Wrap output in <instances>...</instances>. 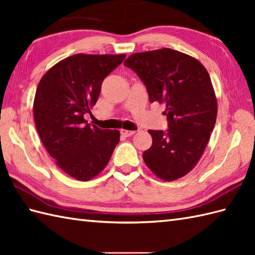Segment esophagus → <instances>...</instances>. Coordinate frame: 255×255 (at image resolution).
Instances as JSON below:
<instances>
[{
  "label": "esophagus",
  "mask_w": 255,
  "mask_h": 255,
  "mask_svg": "<svg viewBox=\"0 0 255 255\" xmlns=\"http://www.w3.org/2000/svg\"><path fill=\"white\" fill-rule=\"evenodd\" d=\"M134 132H136V131L126 130V129H121V133L125 137H130V136H132V134H134Z\"/></svg>",
  "instance_id": "esophagus-1"
}]
</instances>
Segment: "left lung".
Listing matches in <instances>:
<instances>
[{
	"label": "left lung",
	"instance_id": "1",
	"mask_svg": "<svg viewBox=\"0 0 255 255\" xmlns=\"http://www.w3.org/2000/svg\"><path fill=\"white\" fill-rule=\"evenodd\" d=\"M124 64L142 80L151 103L165 105L169 122L166 132L148 131L152 145L142 154L144 163L163 181L183 177L197 164L217 118L207 70L197 59L170 48L132 53Z\"/></svg>",
	"mask_w": 255,
	"mask_h": 255
}]
</instances>
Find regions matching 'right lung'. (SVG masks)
<instances>
[{
    "label": "right lung",
    "mask_w": 255,
    "mask_h": 255,
    "mask_svg": "<svg viewBox=\"0 0 255 255\" xmlns=\"http://www.w3.org/2000/svg\"><path fill=\"white\" fill-rule=\"evenodd\" d=\"M126 55L77 53L59 61L38 83L34 118L38 134L56 164L79 181H89L105 169L119 130L88 124L101 85Z\"/></svg>",
    "instance_id": "add662e5"
}]
</instances>
